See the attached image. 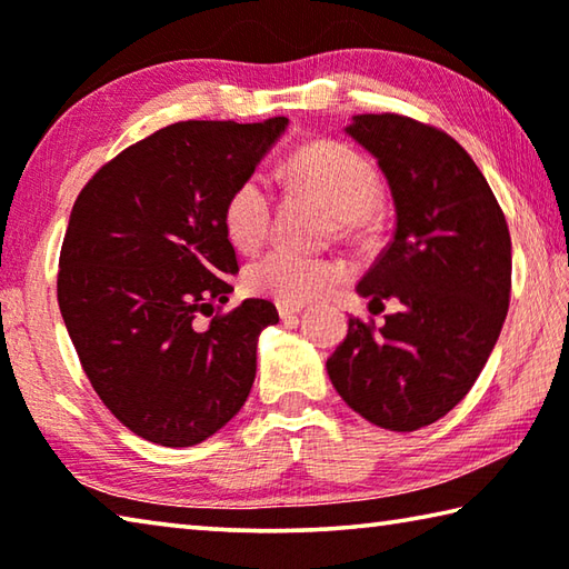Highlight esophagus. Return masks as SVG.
Wrapping results in <instances>:
<instances>
[{
	"label": "esophagus",
	"instance_id": "34e87169",
	"mask_svg": "<svg viewBox=\"0 0 569 569\" xmlns=\"http://www.w3.org/2000/svg\"><path fill=\"white\" fill-rule=\"evenodd\" d=\"M305 310V305H287V302H277V312L282 320H287V317H295L300 315Z\"/></svg>",
	"mask_w": 569,
	"mask_h": 569
}]
</instances>
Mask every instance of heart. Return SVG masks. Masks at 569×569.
Returning <instances> with one entry per match:
<instances>
[{
    "instance_id": "b5f03b06",
    "label": "heart",
    "mask_w": 569,
    "mask_h": 569,
    "mask_svg": "<svg viewBox=\"0 0 569 569\" xmlns=\"http://www.w3.org/2000/svg\"><path fill=\"white\" fill-rule=\"evenodd\" d=\"M290 172L340 217L347 232L360 229L382 192L375 164L355 147L332 142L307 144L290 159ZM224 232L237 247L254 249L264 242L272 222V187L264 174H247L229 192L222 209ZM350 269L342 259L312 257L290 247H274L247 267L244 282L252 292L277 302L307 305L347 282Z\"/></svg>"
}]
</instances>
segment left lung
Listing matches in <instances>:
<instances>
[{
	"mask_svg": "<svg viewBox=\"0 0 569 569\" xmlns=\"http://www.w3.org/2000/svg\"><path fill=\"white\" fill-rule=\"evenodd\" d=\"M370 152L395 199L392 242L357 292L385 325L350 317L327 360L342 400L365 420L415 432L472 390L510 307L512 242L472 157L442 129L402 114H357L345 129ZM377 315V312H375Z\"/></svg>",
	"mask_w": 569,
	"mask_h": 569,
	"instance_id": "left-lung-1",
	"label": "left lung"
}]
</instances>
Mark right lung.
<instances>
[{"label": "right lung", "mask_w": 569, "mask_h": 569, "mask_svg": "<svg viewBox=\"0 0 569 569\" xmlns=\"http://www.w3.org/2000/svg\"><path fill=\"white\" fill-rule=\"evenodd\" d=\"M287 117L177 122L127 147L89 179L69 214L57 300L99 400L162 447L204 442L247 402L272 302L229 300L239 272L222 222Z\"/></svg>", "instance_id": "obj_1"}]
</instances>
